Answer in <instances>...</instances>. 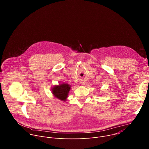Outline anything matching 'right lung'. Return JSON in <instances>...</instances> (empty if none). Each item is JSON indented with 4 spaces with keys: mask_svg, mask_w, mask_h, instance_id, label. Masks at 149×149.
Instances as JSON below:
<instances>
[{
    "mask_svg": "<svg viewBox=\"0 0 149 149\" xmlns=\"http://www.w3.org/2000/svg\"><path fill=\"white\" fill-rule=\"evenodd\" d=\"M71 89L70 86L67 84H61L52 88L54 95L61 101H65L68 97V93Z\"/></svg>",
    "mask_w": 149,
    "mask_h": 149,
    "instance_id": "1",
    "label": "right lung"
}]
</instances>
